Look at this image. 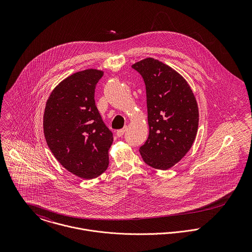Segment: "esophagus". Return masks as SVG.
<instances>
[{
  "label": "esophagus",
  "instance_id": "obj_1",
  "mask_svg": "<svg viewBox=\"0 0 252 252\" xmlns=\"http://www.w3.org/2000/svg\"><path fill=\"white\" fill-rule=\"evenodd\" d=\"M126 129H127V128H123V129L117 130V131H116V136H117V137H122V136L124 135V133L126 132Z\"/></svg>",
  "mask_w": 252,
  "mask_h": 252
}]
</instances>
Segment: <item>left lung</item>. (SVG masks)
I'll use <instances>...</instances> for the list:
<instances>
[{
	"label": "left lung",
	"mask_w": 252,
	"mask_h": 252,
	"mask_svg": "<svg viewBox=\"0 0 252 252\" xmlns=\"http://www.w3.org/2000/svg\"><path fill=\"white\" fill-rule=\"evenodd\" d=\"M146 89L149 135L140 147L144 162L157 170L179 163L195 141L199 125L196 98L184 77L154 58L134 65Z\"/></svg>",
	"instance_id": "left-lung-1"
}]
</instances>
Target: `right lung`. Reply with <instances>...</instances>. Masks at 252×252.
Instances as JSON below:
<instances>
[{
  "mask_svg": "<svg viewBox=\"0 0 252 252\" xmlns=\"http://www.w3.org/2000/svg\"><path fill=\"white\" fill-rule=\"evenodd\" d=\"M104 72L72 73L51 92L43 113L48 147L70 173L85 180L102 175L108 166L112 133L95 105V88Z\"/></svg>",
  "mask_w": 252,
  "mask_h": 252,
  "instance_id": "right-lung-1",
  "label": "right lung"
}]
</instances>
